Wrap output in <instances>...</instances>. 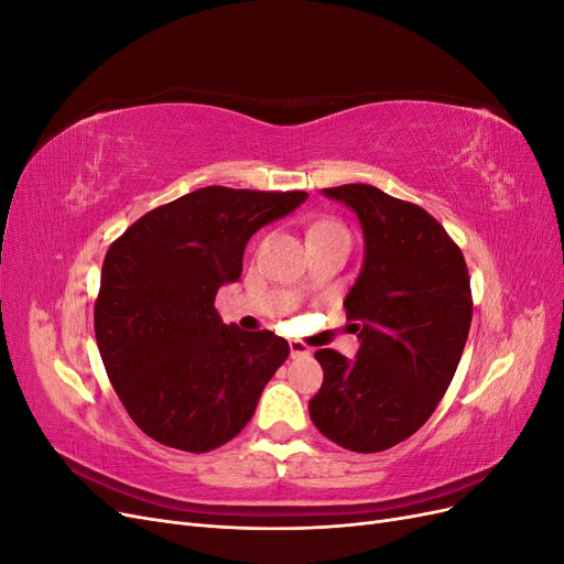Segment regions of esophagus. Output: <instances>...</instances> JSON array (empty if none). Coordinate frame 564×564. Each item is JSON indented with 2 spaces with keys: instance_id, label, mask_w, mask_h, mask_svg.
Returning <instances> with one entry per match:
<instances>
[{
  "instance_id": "1",
  "label": "esophagus",
  "mask_w": 564,
  "mask_h": 564,
  "mask_svg": "<svg viewBox=\"0 0 564 564\" xmlns=\"http://www.w3.org/2000/svg\"><path fill=\"white\" fill-rule=\"evenodd\" d=\"M289 350H292V357H305V355H311V348L303 344V340H289Z\"/></svg>"
}]
</instances>
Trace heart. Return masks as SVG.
Returning a JSON list of instances; mask_svg holds the SVG:
<instances>
[{"label": "heart", "mask_w": 564, "mask_h": 564, "mask_svg": "<svg viewBox=\"0 0 564 564\" xmlns=\"http://www.w3.org/2000/svg\"><path fill=\"white\" fill-rule=\"evenodd\" d=\"M332 232H344L348 235L344 228H340L338 224H334V220H322V224L313 226L311 228V237H317V235H332Z\"/></svg>", "instance_id": "1"}]
</instances>
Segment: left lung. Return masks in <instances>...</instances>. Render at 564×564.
Segmentation results:
<instances>
[{
  "instance_id": "1",
  "label": "left lung",
  "mask_w": 564,
  "mask_h": 564,
  "mask_svg": "<svg viewBox=\"0 0 564 564\" xmlns=\"http://www.w3.org/2000/svg\"><path fill=\"white\" fill-rule=\"evenodd\" d=\"M357 216L362 270L344 301L360 350L315 352L324 381L308 402L317 431L350 452L395 447L431 419L464 352L473 301L460 249L416 204L373 185L324 187Z\"/></svg>"
}]
</instances>
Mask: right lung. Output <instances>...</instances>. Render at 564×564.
Segmentation results:
<instances>
[{"mask_svg":"<svg viewBox=\"0 0 564 564\" xmlns=\"http://www.w3.org/2000/svg\"><path fill=\"white\" fill-rule=\"evenodd\" d=\"M305 199L199 187L148 212L108 249L96 344L129 416L160 445L193 454L226 445L289 357L272 332L224 324L214 299L240 280L251 235Z\"/></svg>","mask_w":564,"mask_h":564,"instance_id":"1","label":"right lung"}]
</instances>
